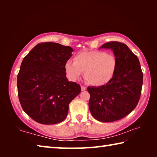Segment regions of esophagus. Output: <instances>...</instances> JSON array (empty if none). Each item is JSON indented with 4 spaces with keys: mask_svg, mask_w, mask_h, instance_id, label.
<instances>
[{
    "mask_svg": "<svg viewBox=\"0 0 157 157\" xmlns=\"http://www.w3.org/2000/svg\"><path fill=\"white\" fill-rule=\"evenodd\" d=\"M81 90L82 91H85V90H86V87L84 86H81Z\"/></svg>",
    "mask_w": 157,
    "mask_h": 157,
    "instance_id": "1",
    "label": "esophagus"
}]
</instances>
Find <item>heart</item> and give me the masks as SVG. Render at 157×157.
Returning a JSON list of instances; mask_svg holds the SVG:
<instances>
[{"label": "heart", "instance_id": "1", "mask_svg": "<svg viewBox=\"0 0 157 157\" xmlns=\"http://www.w3.org/2000/svg\"><path fill=\"white\" fill-rule=\"evenodd\" d=\"M74 62L66 61L64 69L68 78L78 80L85 72V78L95 86L107 84L112 80L118 68V60L112 54L101 50L79 52Z\"/></svg>", "mask_w": 157, "mask_h": 157}]
</instances>
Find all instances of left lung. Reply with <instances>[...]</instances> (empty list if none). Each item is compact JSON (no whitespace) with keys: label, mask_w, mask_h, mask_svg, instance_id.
I'll list each match as a JSON object with an SVG mask.
<instances>
[{"label":"left lung","mask_w":157,"mask_h":157,"mask_svg":"<svg viewBox=\"0 0 157 157\" xmlns=\"http://www.w3.org/2000/svg\"><path fill=\"white\" fill-rule=\"evenodd\" d=\"M101 48L113 50L118 68L109 83L87 88L89 107L96 120L108 123L123 118L136 107L141 94L143 72L137 56L124 44L110 41Z\"/></svg>","instance_id":"left-lung-1"}]
</instances>
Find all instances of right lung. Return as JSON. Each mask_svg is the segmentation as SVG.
<instances>
[{"label": "right lung", "mask_w": 157, "mask_h": 157, "mask_svg": "<svg viewBox=\"0 0 157 157\" xmlns=\"http://www.w3.org/2000/svg\"><path fill=\"white\" fill-rule=\"evenodd\" d=\"M73 49L53 42L34 46L23 58L17 76L18 95L23 111L44 124L62 122L70 102L81 91L66 77L64 64Z\"/></svg>", "instance_id": "obj_1"}]
</instances>
